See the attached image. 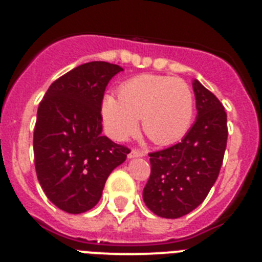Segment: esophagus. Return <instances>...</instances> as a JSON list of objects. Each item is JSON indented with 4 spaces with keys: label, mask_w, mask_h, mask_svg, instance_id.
I'll return each instance as SVG.
<instances>
[{
    "label": "esophagus",
    "mask_w": 262,
    "mask_h": 262,
    "mask_svg": "<svg viewBox=\"0 0 262 262\" xmlns=\"http://www.w3.org/2000/svg\"><path fill=\"white\" fill-rule=\"evenodd\" d=\"M145 156L144 151H140V149H131L128 154V159H135V157H143Z\"/></svg>",
    "instance_id": "esophagus-1"
}]
</instances>
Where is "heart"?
<instances>
[{"instance_id":"heart-1","label":"heart","mask_w":262,"mask_h":262,"mask_svg":"<svg viewBox=\"0 0 262 262\" xmlns=\"http://www.w3.org/2000/svg\"><path fill=\"white\" fill-rule=\"evenodd\" d=\"M108 135L122 142L138 131L142 119L145 135L157 145H170L187 134L194 117V94L181 78L140 75L126 81L119 99L103 97L101 106Z\"/></svg>"}]
</instances>
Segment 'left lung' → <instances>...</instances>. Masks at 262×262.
<instances>
[{
  "label": "left lung",
  "instance_id": "obj_1",
  "mask_svg": "<svg viewBox=\"0 0 262 262\" xmlns=\"http://www.w3.org/2000/svg\"><path fill=\"white\" fill-rule=\"evenodd\" d=\"M196 119L181 143L149 154L151 176L143 190L157 216L176 219L205 201L216 181L227 145V114L221 101L193 81Z\"/></svg>",
  "mask_w": 262,
  "mask_h": 262
}]
</instances>
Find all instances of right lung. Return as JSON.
<instances>
[{
    "label": "right lung",
    "instance_id": "obj_1",
    "mask_svg": "<svg viewBox=\"0 0 262 262\" xmlns=\"http://www.w3.org/2000/svg\"><path fill=\"white\" fill-rule=\"evenodd\" d=\"M123 68L85 62L57 78L39 103L34 159L48 200L68 214L93 209L128 148L102 135L101 105L108 81Z\"/></svg>",
    "mask_w": 262,
    "mask_h": 262
}]
</instances>
